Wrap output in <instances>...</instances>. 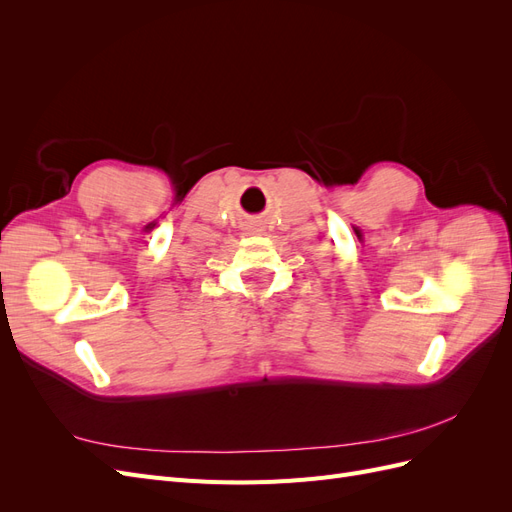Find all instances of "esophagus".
Returning a JSON list of instances; mask_svg holds the SVG:
<instances>
[{"instance_id": "obj_1", "label": "esophagus", "mask_w": 512, "mask_h": 512, "mask_svg": "<svg viewBox=\"0 0 512 512\" xmlns=\"http://www.w3.org/2000/svg\"><path fill=\"white\" fill-rule=\"evenodd\" d=\"M243 232L245 235H262L265 232V222H262L260 218H250L243 222Z\"/></svg>"}]
</instances>
